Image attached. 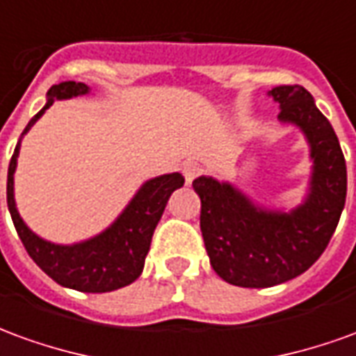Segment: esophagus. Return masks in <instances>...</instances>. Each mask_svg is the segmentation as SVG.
<instances>
[{
  "label": "esophagus",
  "mask_w": 356,
  "mask_h": 356,
  "mask_svg": "<svg viewBox=\"0 0 356 356\" xmlns=\"http://www.w3.org/2000/svg\"><path fill=\"white\" fill-rule=\"evenodd\" d=\"M202 173L200 165H196V163H185V168H183V175H185V181L191 185L194 179L198 177Z\"/></svg>",
  "instance_id": "34e87169"
}]
</instances>
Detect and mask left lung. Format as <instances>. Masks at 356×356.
Returning a JSON list of instances; mask_svg holds the SVG:
<instances>
[{"label": "left lung", "mask_w": 356, "mask_h": 356, "mask_svg": "<svg viewBox=\"0 0 356 356\" xmlns=\"http://www.w3.org/2000/svg\"><path fill=\"white\" fill-rule=\"evenodd\" d=\"M278 118L299 125L314 160L311 194L290 216L255 208L229 183L194 179L200 229L211 267L225 282L268 288L296 278L328 246L343 211L347 168L332 125L301 86H276Z\"/></svg>", "instance_id": "1"}]
</instances>
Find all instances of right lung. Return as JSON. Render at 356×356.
Segmentation results:
<instances>
[{"mask_svg": "<svg viewBox=\"0 0 356 356\" xmlns=\"http://www.w3.org/2000/svg\"><path fill=\"white\" fill-rule=\"evenodd\" d=\"M88 91L89 88L81 81H63L53 86L47 91L49 95L47 104L28 122L24 133L38 122V118L49 108L55 99H70V97L86 95ZM19 148L20 143L15 148L9 162L7 206L11 211L15 229L35 265L60 286L89 291V293L118 290L137 280L145 267V257L148 254L156 225L162 217L171 193L183 186L185 177L181 173H170V175L150 179L140 186L139 193L135 194V198L129 202V206L110 229L88 242L74 246H58L35 236L20 219L19 211L15 208L13 173L17 168Z\"/></svg>", "mask_w": 356, "mask_h": 356, "instance_id": "right-lung-1", "label": "right lung"}]
</instances>
